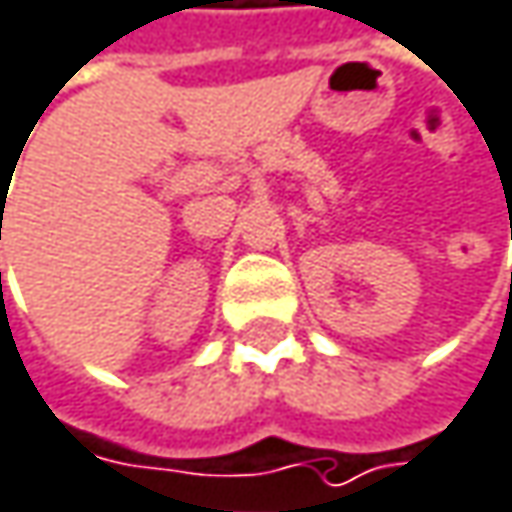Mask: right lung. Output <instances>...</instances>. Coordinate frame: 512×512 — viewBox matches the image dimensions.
I'll return each mask as SVG.
<instances>
[{
  "label": "right lung",
  "instance_id": "1",
  "mask_svg": "<svg viewBox=\"0 0 512 512\" xmlns=\"http://www.w3.org/2000/svg\"><path fill=\"white\" fill-rule=\"evenodd\" d=\"M0 238H2V235H0Z\"/></svg>",
  "mask_w": 512,
  "mask_h": 512
}]
</instances>
